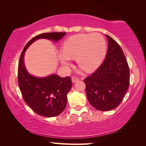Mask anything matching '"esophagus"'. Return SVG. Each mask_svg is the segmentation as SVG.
Wrapping results in <instances>:
<instances>
[{"mask_svg":"<svg viewBox=\"0 0 146 146\" xmlns=\"http://www.w3.org/2000/svg\"><path fill=\"white\" fill-rule=\"evenodd\" d=\"M71 79H72V82H75L77 80H78L80 78H79L78 77H77V76H73L72 78H71Z\"/></svg>","mask_w":146,"mask_h":146,"instance_id":"1","label":"esophagus"}]
</instances>
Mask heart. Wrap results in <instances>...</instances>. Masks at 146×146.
<instances>
[{"mask_svg": "<svg viewBox=\"0 0 146 146\" xmlns=\"http://www.w3.org/2000/svg\"><path fill=\"white\" fill-rule=\"evenodd\" d=\"M106 42L98 33L75 35L64 41L58 59L62 64L68 66L70 59H75L78 66L86 71H91L99 66L105 58Z\"/></svg>", "mask_w": 146, "mask_h": 146, "instance_id": "obj_1", "label": "heart"}]
</instances>
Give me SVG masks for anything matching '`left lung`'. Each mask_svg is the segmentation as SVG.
I'll return each mask as SVG.
<instances>
[{
	"mask_svg": "<svg viewBox=\"0 0 146 146\" xmlns=\"http://www.w3.org/2000/svg\"><path fill=\"white\" fill-rule=\"evenodd\" d=\"M106 36L108 49L105 60L84 80L90 104L102 111L118 107L129 86V68L122 49L113 38Z\"/></svg>",
	"mask_w": 146,
	"mask_h": 146,
	"instance_id": "obj_1",
	"label": "left lung"
}]
</instances>
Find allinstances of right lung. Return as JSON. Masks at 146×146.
Wrapping results in <instances>:
<instances>
[{
    "label": "right lung",
    "mask_w": 146,
    "mask_h": 146,
    "mask_svg": "<svg viewBox=\"0 0 146 146\" xmlns=\"http://www.w3.org/2000/svg\"><path fill=\"white\" fill-rule=\"evenodd\" d=\"M65 35V32H53L36 35L27 43L19 59L18 84L23 99L34 112L44 117H56L64 110L67 104V95L72 86L71 79L70 76L62 78L57 75L45 78L31 76L24 66V52L36 39L58 41Z\"/></svg>",
    "instance_id": "obj_1"
}]
</instances>
